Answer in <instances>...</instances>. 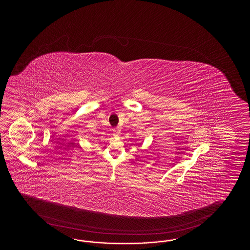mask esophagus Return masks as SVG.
<instances>
[{"instance_id":"obj_1","label":"esophagus","mask_w":250,"mask_h":250,"mask_svg":"<svg viewBox=\"0 0 250 250\" xmlns=\"http://www.w3.org/2000/svg\"><path fill=\"white\" fill-rule=\"evenodd\" d=\"M112 136L113 137H117L118 134H119V130L117 128H112Z\"/></svg>"}]
</instances>
